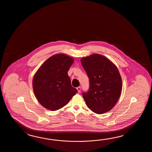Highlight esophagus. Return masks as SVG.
<instances>
[{
    "mask_svg": "<svg viewBox=\"0 0 152 152\" xmlns=\"http://www.w3.org/2000/svg\"><path fill=\"white\" fill-rule=\"evenodd\" d=\"M77 91H78V92H80V91H81V87L80 86H78L77 88Z\"/></svg>",
    "mask_w": 152,
    "mask_h": 152,
    "instance_id": "obj_1",
    "label": "esophagus"
}]
</instances>
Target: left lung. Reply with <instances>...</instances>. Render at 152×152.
Wrapping results in <instances>:
<instances>
[{
	"label": "left lung",
	"instance_id": "8db88e82",
	"mask_svg": "<svg viewBox=\"0 0 152 152\" xmlns=\"http://www.w3.org/2000/svg\"><path fill=\"white\" fill-rule=\"evenodd\" d=\"M89 78V88L83 92L88 107L98 114L115 106L122 90V81L115 64L105 57L94 54L81 59Z\"/></svg>",
	"mask_w": 152,
	"mask_h": 152
}]
</instances>
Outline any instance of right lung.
Returning <instances> with one entry per match:
<instances>
[{
	"instance_id": "add662e5",
	"label": "right lung",
	"mask_w": 152,
	"mask_h": 152,
	"mask_svg": "<svg viewBox=\"0 0 152 152\" xmlns=\"http://www.w3.org/2000/svg\"><path fill=\"white\" fill-rule=\"evenodd\" d=\"M73 62L68 56L56 55L46 60L34 75L33 91L38 101L46 109H60L78 92L72 86L67 74Z\"/></svg>"
}]
</instances>
